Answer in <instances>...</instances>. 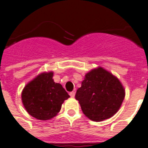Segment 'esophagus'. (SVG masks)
Returning a JSON list of instances; mask_svg holds the SVG:
<instances>
[{"label": "esophagus", "mask_w": 148, "mask_h": 148, "mask_svg": "<svg viewBox=\"0 0 148 148\" xmlns=\"http://www.w3.org/2000/svg\"><path fill=\"white\" fill-rule=\"evenodd\" d=\"M69 95H70V97H75V91L70 92V93H69Z\"/></svg>", "instance_id": "34e87169"}]
</instances>
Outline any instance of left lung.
I'll return each mask as SVG.
<instances>
[{"label": "left lung", "instance_id": "8db88e82", "mask_svg": "<svg viewBox=\"0 0 148 148\" xmlns=\"http://www.w3.org/2000/svg\"><path fill=\"white\" fill-rule=\"evenodd\" d=\"M124 97V88L119 79L101 66L87 73L75 93L84 115L97 122L114 115Z\"/></svg>", "mask_w": 148, "mask_h": 148}]
</instances>
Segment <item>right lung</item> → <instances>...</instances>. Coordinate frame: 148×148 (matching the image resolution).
Here are the masks:
<instances>
[{"label":"right lung","instance_id":"add662e5","mask_svg":"<svg viewBox=\"0 0 148 148\" xmlns=\"http://www.w3.org/2000/svg\"><path fill=\"white\" fill-rule=\"evenodd\" d=\"M53 72H43L29 82L21 92V100L27 113L40 121H48L58 114L69 95L53 80Z\"/></svg>","mask_w":148,"mask_h":148}]
</instances>
